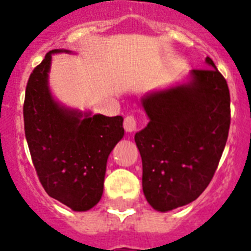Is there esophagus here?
Segmentation results:
<instances>
[{"label":"esophagus","instance_id":"esophagus-1","mask_svg":"<svg viewBox=\"0 0 251 251\" xmlns=\"http://www.w3.org/2000/svg\"><path fill=\"white\" fill-rule=\"evenodd\" d=\"M124 127L127 133H131L134 130L137 129V120L134 116H127L124 121Z\"/></svg>","mask_w":251,"mask_h":251}]
</instances>
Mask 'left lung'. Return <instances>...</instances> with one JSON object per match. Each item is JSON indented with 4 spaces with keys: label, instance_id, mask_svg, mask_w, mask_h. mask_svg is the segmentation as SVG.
<instances>
[{
    "label": "left lung",
    "instance_id": "1",
    "mask_svg": "<svg viewBox=\"0 0 251 251\" xmlns=\"http://www.w3.org/2000/svg\"><path fill=\"white\" fill-rule=\"evenodd\" d=\"M191 70L186 83L142 98L149 116L135 134L147 202L165 212L198 198L219 165L230 125V96L214 61Z\"/></svg>",
    "mask_w": 251,
    "mask_h": 251
}]
</instances>
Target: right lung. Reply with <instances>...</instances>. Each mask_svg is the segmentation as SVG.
Listing matches in <instances>:
<instances>
[{
	"mask_svg": "<svg viewBox=\"0 0 251 251\" xmlns=\"http://www.w3.org/2000/svg\"><path fill=\"white\" fill-rule=\"evenodd\" d=\"M54 49L33 69L25 87V139L47 194L73 211H87L102 195L106 160L124 137L121 116L106 117L61 105L52 96L48 73Z\"/></svg>",
	"mask_w": 251,
	"mask_h": 251,
	"instance_id": "1",
	"label": "right lung"
}]
</instances>
